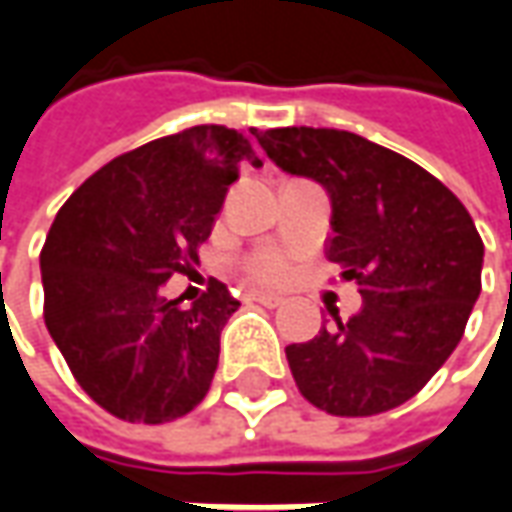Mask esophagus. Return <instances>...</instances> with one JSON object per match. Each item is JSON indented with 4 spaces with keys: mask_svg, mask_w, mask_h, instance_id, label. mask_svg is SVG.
Listing matches in <instances>:
<instances>
[{
    "mask_svg": "<svg viewBox=\"0 0 512 512\" xmlns=\"http://www.w3.org/2000/svg\"><path fill=\"white\" fill-rule=\"evenodd\" d=\"M245 298H248V301L262 303V306H267V309H276V306H281V303H284V298H278V295H273V292L250 290V292H245Z\"/></svg>",
    "mask_w": 512,
    "mask_h": 512,
    "instance_id": "esophagus-1",
    "label": "esophagus"
}]
</instances>
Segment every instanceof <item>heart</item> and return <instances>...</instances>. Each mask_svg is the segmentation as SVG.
<instances>
[{
  "label": "heart",
  "instance_id": "1",
  "mask_svg": "<svg viewBox=\"0 0 512 512\" xmlns=\"http://www.w3.org/2000/svg\"><path fill=\"white\" fill-rule=\"evenodd\" d=\"M245 273L262 284H278L290 276V259L278 250H259L245 259Z\"/></svg>",
  "mask_w": 512,
  "mask_h": 512
}]
</instances>
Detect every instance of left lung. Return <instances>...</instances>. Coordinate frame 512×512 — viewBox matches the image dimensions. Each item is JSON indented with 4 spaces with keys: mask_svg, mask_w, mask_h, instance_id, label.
I'll return each instance as SVG.
<instances>
[{
    "mask_svg": "<svg viewBox=\"0 0 512 512\" xmlns=\"http://www.w3.org/2000/svg\"><path fill=\"white\" fill-rule=\"evenodd\" d=\"M256 139L284 172L329 192L326 259L362 295L357 315L287 345L301 396L343 418L410 401L463 340L482 290L471 214L424 167L357 133L273 128Z\"/></svg>",
    "mask_w": 512,
    "mask_h": 512,
    "instance_id": "8db88e82",
    "label": "left lung"
}]
</instances>
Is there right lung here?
<instances>
[{"label":"right lung","instance_id":"1","mask_svg":"<svg viewBox=\"0 0 512 512\" xmlns=\"http://www.w3.org/2000/svg\"><path fill=\"white\" fill-rule=\"evenodd\" d=\"M242 164L262 167L245 133L181 130L97 169L49 228L47 329L77 384L122 421H175L209 393L239 301L217 278L189 309L161 287L197 262Z\"/></svg>","mask_w":512,"mask_h":512}]
</instances>
